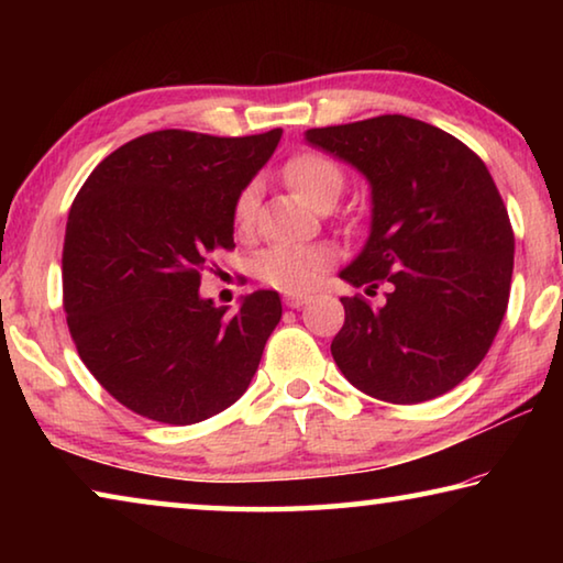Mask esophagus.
Masks as SVG:
<instances>
[{
    "label": "esophagus",
    "mask_w": 563,
    "mask_h": 563,
    "mask_svg": "<svg viewBox=\"0 0 563 563\" xmlns=\"http://www.w3.org/2000/svg\"><path fill=\"white\" fill-rule=\"evenodd\" d=\"M285 305H288V308H300V305H305L310 300V295L308 292H285Z\"/></svg>",
    "instance_id": "obj_1"
}]
</instances>
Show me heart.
<instances>
[{
	"instance_id": "b5f03b06",
	"label": "heart",
	"mask_w": 563,
	"mask_h": 563,
	"mask_svg": "<svg viewBox=\"0 0 563 563\" xmlns=\"http://www.w3.org/2000/svg\"><path fill=\"white\" fill-rule=\"evenodd\" d=\"M283 178L312 208L332 206L345 188V174L328 154L298 151L283 166ZM258 211V188L247 184L233 203V223L241 233L251 231ZM330 251L320 245H273L261 253L258 275L263 283L285 292L310 290L330 265Z\"/></svg>"
}]
</instances>
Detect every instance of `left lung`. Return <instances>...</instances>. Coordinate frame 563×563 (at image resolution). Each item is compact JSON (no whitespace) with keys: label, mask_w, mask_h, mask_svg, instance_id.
Listing matches in <instances>:
<instances>
[{"label":"left lung","mask_w":563,"mask_h":563,"mask_svg":"<svg viewBox=\"0 0 563 563\" xmlns=\"http://www.w3.org/2000/svg\"><path fill=\"white\" fill-rule=\"evenodd\" d=\"M305 141L369 184V235L340 278L367 295L387 285L379 308L342 298L330 345L340 373L395 405L450 393L487 355L509 302L514 233L487 166L452 133L399 113Z\"/></svg>","instance_id":"1"}]
</instances>
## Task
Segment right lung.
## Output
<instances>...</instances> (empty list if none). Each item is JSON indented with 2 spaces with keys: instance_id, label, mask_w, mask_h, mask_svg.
I'll list each match as a JSON object with an SVG mask.
<instances>
[{
  "instance_id": "add662e5",
  "label": "right lung",
  "mask_w": 563,
  "mask_h": 563,
  "mask_svg": "<svg viewBox=\"0 0 563 563\" xmlns=\"http://www.w3.org/2000/svg\"><path fill=\"white\" fill-rule=\"evenodd\" d=\"M283 129L221 139L154 131L91 170L66 221V325L89 373L123 407L196 424L241 397L280 322L275 290L228 316L201 298V271L233 245V203Z\"/></svg>"
}]
</instances>
